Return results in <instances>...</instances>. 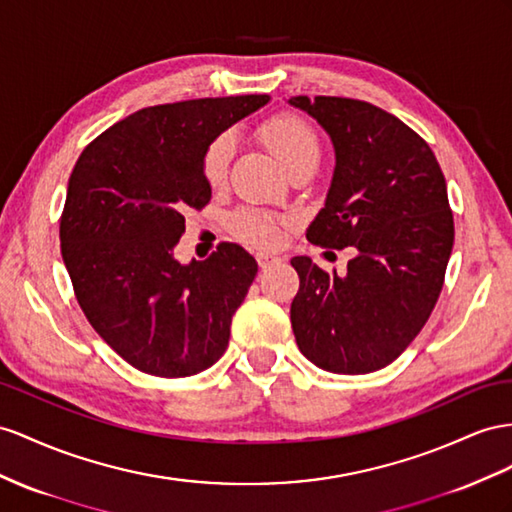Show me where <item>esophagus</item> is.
I'll return each mask as SVG.
<instances>
[{"label":"esophagus","instance_id":"1","mask_svg":"<svg viewBox=\"0 0 512 512\" xmlns=\"http://www.w3.org/2000/svg\"><path fill=\"white\" fill-rule=\"evenodd\" d=\"M277 261H281V259H279V257H274V255H270V253H257V264H259V268H261V270H266L268 266L277 264Z\"/></svg>","mask_w":512,"mask_h":512}]
</instances>
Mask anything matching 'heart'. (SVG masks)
<instances>
[{"label": "heart", "mask_w": 512, "mask_h": 512, "mask_svg": "<svg viewBox=\"0 0 512 512\" xmlns=\"http://www.w3.org/2000/svg\"><path fill=\"white\" fill-rule=\"evenodd\" d=\"M259 138L270 149V153L287 168L300 164H318L320 160V136L309 121L296 114H279L266 121L259 129ZM233 136L220 134L209 142L203 155V175L209 186H220L227 179L229 162L233 155ZM231 229L240 240L255 246H274L279 242V227L285 225L287 218L270 216L259 209H240L231 216Z\"/></svg>", "instance_id": "heart-1"}]
</instances>
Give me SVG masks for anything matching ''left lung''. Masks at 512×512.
Returning a JSON list of instances; mask_svg holds the SVG:
<instances>
[{
    "instance_id": "left-lung-1",
    "label": "left lung",
    "mask_w": 512,
    "mask_h": 512,
    "mask_svg": "<svg viewBox=\"0 0 512 512\" xmlns=\"http://www.w3.org/2000/svg\"><path fill=\"white\" fill-rule=\"evenodd\" d=\"M287 103L313 116L335 149L307 240L357 251L344 277L292 259L296 344L326 372H376L402 355L437 305L454 244L448 186L426 140L372 103L303 95Z\"/></svg>"
}]
</instances>
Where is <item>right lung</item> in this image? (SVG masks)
<instances>
[{"mask_svg": "<svg viewBox=\"0 0 512 512\" xmlns=\"http://www.w3.org/2000/svg\"><path fill=\"white\" fill-rule=\"evenodd\" d=\"M268 95L190 99L142 108L103 131L69 177L60 246L84 316L136 370L183 378L229 346L231 318L257 274L242 246L222 242L179 264L188 209L212 199L209 142Z\"/></svg>", "mask_w": 512, "mask_h": 512, "instance_id": "obj_1", "label": "right lung"}]
</instances>
